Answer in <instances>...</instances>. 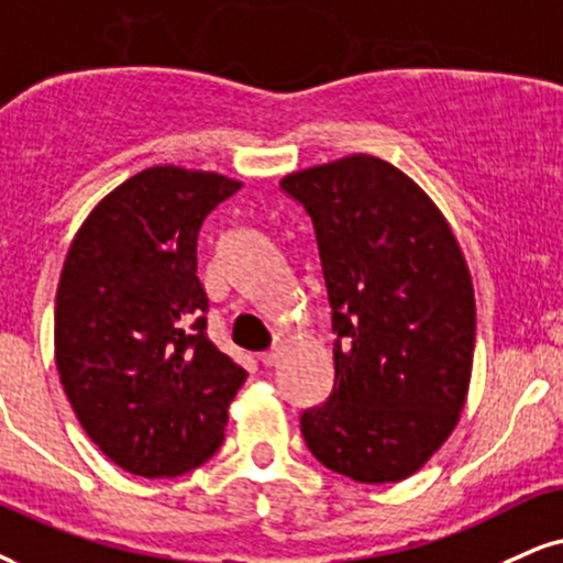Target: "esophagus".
I'll return each instance as SVG.
<instances>
[{
    "instance_id": "esophagus-1",
    "label": "esophagus",
    "mask_w": 563,
    "mask_h": 563,
    "mask_svg": "<svg viewBox=\"0 0 563 563\" xmlns=\"http://www.w3.org/2000/svg\"><path fill=\"white\" fill-rule=\"evenodd\" d=\"M279 360H282V346H274V350L263 352V355H261V363L266 367H274L276 363H279Z\"/></svg>"
}]
</instances>
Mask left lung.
Segmentation results:
<instances>
[{
  "mask_svg": "<svg viewBox=\"0 0 563 563\" xmlns=\"http://www.w3.org/2000/svg\"><path fill=\"white\" fill-rule=\"evenodd\" d=\"M316 227L334 323V391L305 409L313 456L357 483H399L460 422L473 378L475 289L441 208L371 154L282 179Z\"/></svg>",
  "mask_w": 563,
  "mask_h": 563,
  "instance_id": "left-lung-1",
  "label": "left lung"
}]
</instances>
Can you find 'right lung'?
I'll return each instance as SVG.
<instances>
[{
    "label": "right lung",
    "instance_id": "add662e5",
    "mask_svg": "<svg viewBox=\"0 0 563 563\" xmlns=\"http://www.w3.org/2000/svg\"><path fill=\"white\" fill-rule=\"evenodd\" d=\"M242 187L158 164L88 213L62 266L54 363L88 439L124 473L177 477L211 460L247 373L206 334L198 232Z\"/></svg>",
    "mask_w": 563,
    "mask_h": 563
}]
</instances>
